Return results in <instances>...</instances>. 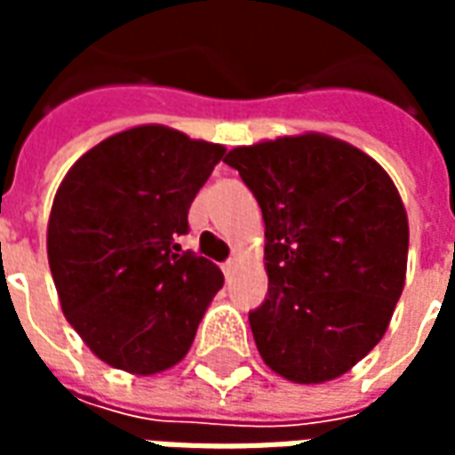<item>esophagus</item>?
<instances>
[{"instance_id": "1", "label": "esophagus", "mask_w": 455, "mask_h": 455, "mask_svg": "<svg viewBox=\"0 0 455 455\" xmlns=\"http://www.w3.org/2000/svg\"><path fill=\"white\" fill-rule=\"evenodd\" d=\"M221 270H224V275H227V277L234 275V273H236V270H238V260H236V258H231V260H227V263L221 266Z\"/></svg>"}]
</instances>
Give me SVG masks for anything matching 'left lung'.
<instances>
[{"label":"left lung","instance_id":"8db88e82","mask_svg":"<svg viewBox=\"0 0 455 455\" xmlns=\"http://www.w3.org/2000/svg\"><path fill=\"white\" fill-rule=\"evenodd\" d=\"M266 221L267 297L248 315L258 353L280 378L319 385L378 346L407 275L410 224L380 163L307 131L224 158Z\"/></svg>","mask_w":455,"mask_h":455}]
</instances>
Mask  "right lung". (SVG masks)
Returning <instances> with one entry per match:
<instances>
[{"label": "right lung", "instance_id": "obj_1", "mask_svg": "<svg viewBox=\"0 0 455 455\" xmlns=\"http://www.w3.org/2000/svg\"><path fill=\"white\" fill-rule=\"evenodd\" d=\"M224 153L221 143L143 124L97 143L60 182L48 266L65 319L107 365L156 375L188 355L224 275L175 241Z\"/></svg>", "mask_w": 455, "mask_h": 455}]
</instances>
